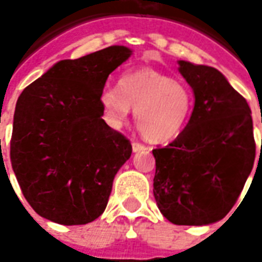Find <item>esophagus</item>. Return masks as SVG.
Listing matches in <instances>:
<instances>
[{"mask_svg":"<svg viewBox=\"0 0 262 262\" xmlns=\"http://www.w3.org/2000/svg\"><path fill=\"white\" fill-rule=\"evenodd\" d=\"M133 150H134V151H141V150H147V146H144L143 143H138V141H133Z\"/></svg>","mask_w":262,"mask_h":262,"instance_id":"esophagus-1","label":"esophagus"}]
</instances>
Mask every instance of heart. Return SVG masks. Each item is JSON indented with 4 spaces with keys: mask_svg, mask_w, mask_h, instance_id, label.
Instances as JSON below:
<instances>
[{
    "mask_svg": "<svg viewBox=\"0 0 262 262\" xmlns=\"http://www.w3.org/2000/svg\"><path fill=\"white\" fill-rule=\"evenodd\" d=\"M99 99L106 122L114 128L124 125L134 109L138 131L151 143H166L179 136L194 109L191 89L153 68L128 71L118 87H105Z\"/></svg>",
    "mask_w": 262,
    "mask_h": 262,
    "instance_id": "obj_1",
    "label": "heart"
}]
</instances>
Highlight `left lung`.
Wrapping results in <instances>:
<instances>
[{
  "instance_id": "1",
  "label": "left lung",
  "mask_w": 262,
  "mask_h": 262,
  "mask_svg": "<svg viewBox=\"0 0 262 262\" xmlns=\"http://www.w3.org/2000/svg\"><path fill=\"white\" fill-rule=\"evenodd\" d=\"M179 71L194 90L195 105L185 129L153 150V192L169 222L203 226L232 210L252 170V116L245 97L216 68L179 61Z\"/></svg>"
}]
</instances>
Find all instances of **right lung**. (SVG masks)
<instances>
[{
    "mask_svg": "<svg viewBox=\"0 0 262 262\" xmlns=\"http://www.w3.org/2000/svg\"><path fill=\"white\" fill-rule=\"evenodd\" d=\"M131 51L109 46L56 62L18 96L10 160L39 216L66 226L105 211L112 182L133 147L102 119L100 93Z\"/></svg>",
    "mask_w": 262,
    "mask_h": 262,
    "instance_id": "right-lung-1",
    "label": "right lung"
}]
</instances>
